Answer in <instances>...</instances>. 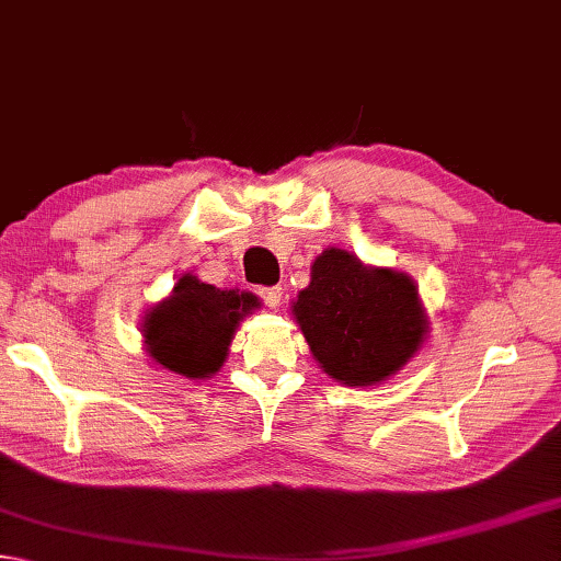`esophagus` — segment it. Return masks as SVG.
Here are the masks:
<instances>
[{"label": "esophagus", "mask_w": 561, "mask_h": 561, "mask_svg": "<svg viewBox=\"0 0 561 561\" xmlns=\"http://www.w3.org/2000/svg\"><path fill=\"white\" fill-rule=\"evenodd\" d=\"M259 295L263 298V302L268 305L271 310H276L280 305V298H283V290L278 288V285H271V288H259Z\"/></svg>", "instance_id": "34e87169"}]
</instances>
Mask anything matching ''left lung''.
Instances as JSON below:
<instances>
[{"mask_svg": "<svg viewBox=\"0 0 561 561\" xmlns=\"http://www.w3.org/2000/svg\"><path fill=\"white\" fill-rule=\"evenodd\" d=\"M293 314L314 362L346 386H374L398 374L430 324L410 276L364 266L342 249L314 259Z\"/></svg>", "mask_w": 561, "mask_h": 561, "instance_id": "obj_1", "label": "left lung"}]
</instances>
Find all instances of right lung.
Masks as SVG:
<instances>
[{"mask_svg":"<svg viewBox=\"0 0 561 561\" xmlns=\"http://www.w3.org/2000/svg\"><path fill=\"white\" fill-rule=\"evenodd\" d=\"M253 308H259L256 295L221 290L185 273L144 317L146 352L168 371L209 378L225 364L239 322Z\"/></svg>","mask_w":561,"mask_h":561,"instance_id":"1","label":"right lung"}]
</instances>
